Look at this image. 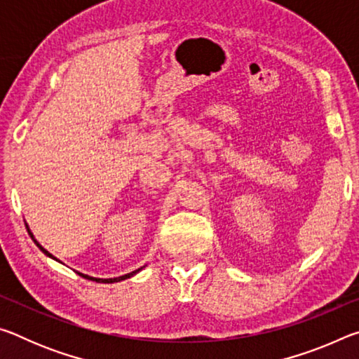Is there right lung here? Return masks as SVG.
Returning <instances> with one entry per match:
<instances>
[{
  "mask_svg": "<svg viewBox=\"0 0 359 359\" xmlns=\"http://www.w3.org/2000/svg\"><path fill=\"white\" fill-rule=\"evenodd\" d=\"M27 229H28V234H29V236H32V239L34 241V244L39 247V250H41L42 253H44V255H47V257H48V258H52V259H55V261H58V259H57L55 257H53V255H52V253H48V252L46 250V248H44V247H42V245L39 244V242L34 239V236L32 234V231H29V228H28V226H27ZM141 269H142V267H139V269H136V271H133V272H130V274H125V276H120V277H115V278H96V277H90V276H87V274H82V272H79V271H76V272H77V274H79V276H81V277H83V278H88V280H93V282H98V283H114V282H121V280H125V278H130V277H133V276H135V274H137V272H139V271H141Z\"/></svg>",
  "mask_w": 359,
  "mask_h": 359,
  "instance_id": "right-lung-1",
  "label": "right lung"
}]
</instances>
